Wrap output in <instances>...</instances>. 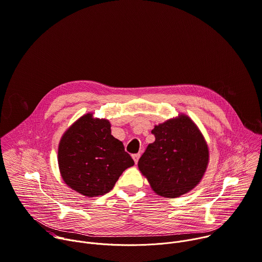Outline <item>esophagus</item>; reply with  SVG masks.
<instances>
[{
  "label": "esophagus",
  "instance_id": "esophagus-1",
  "mask_svg": "<svg viewBox=\"0 0 262 262\" xmlns=\"http://www.w3.org/2000/svg\"><path fill=\"white\" fill-rule=\"evenodd\" d=\"M140 156H141V154H140V153H137V154H134V155H133V158H134V160H135V162H136V163H138Z\"/></svg>",
  "mask_w": 262,
  "mask_h": 262
}]
</instances>
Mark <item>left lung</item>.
<instances>
[{
  "instance_id": "8db88e82",
  "label": "left lung",
  "mask_w": 262,
  "mask_h": 262,
  "mask_svg": "<svg viewBox=\"0 0 262 262\" xmlns=\"http://www.w3.org/2000/svg\"><path fill=\"white\" fill-rule=\"evenodd\" d=\"M151 133L155 141L140 157V170L161 196L189 192L202 180L209 161L203 135L186 115L156 125Z\"/></svg>"
}]
</instances>
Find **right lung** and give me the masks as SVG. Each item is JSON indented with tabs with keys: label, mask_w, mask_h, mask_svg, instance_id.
Returning a JSON list of instances; mask_svg holds the SVG:
<instances>
[{
	"label": "right lung",
	"mask_w": 262,
	"mask_h": 262,
	"mask_svg": "<svg viewBox=\"0 0 262 262\" xmlns=\"http://www.w3.org/2000/svg\"><path fill=\"white\" fill-rule=\"evenodd\" d=\"M122 142L111 135L110 122L86 114L62 136L58 165L66 184L94 198L108 193L121 173L134 165Z\"/></svg>",
	"instance_id": "obj_1"
}]
</instances>
